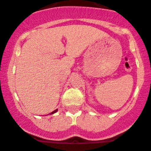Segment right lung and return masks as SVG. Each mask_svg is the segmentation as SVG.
<instances>
[{"label": "right lung", "instance_id": "add662e5", "mask_svg": "<svg viewBox=\"0 0 151 151\" xmlns=\"http://www.w3.org/2000/svg\"><path fill=\"white\" fill-rule=\"evenodd\" d=\"M57 111H58V109H57V110H55V111H52V112L51 113V114H55V112H57Z\"/></svg>", "mask_w": 151, "mask_h": 151}]
</instances>
